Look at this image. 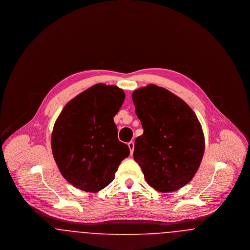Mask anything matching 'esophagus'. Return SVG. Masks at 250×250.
<instances>
[{
	"label": "esophagus",
	"instance_id": "esophagus-1",
	"mask_svg": "<svg viewBox=\"0 0 250 250\" xmlns=\"http://www.w3.org/2000/svg\"><path fill=\"white\" fill-rule=\"evenodd\" d=\"M127 145H128V147H129L131 155H133V152H134V143H133V142H130V143H128Z\"/></svg>",
	"mask_w": 250,
	"mask_h": 250
}]
</instances>
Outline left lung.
<instances>
[{
    "label": "left lung",
    "mask_w": 250,
    "mask_h": 250,
    "mask_svg": "<svg viewBox=\"0 0 250 250\" xmlns=\"http://www.w3.org/2000/svg\"><path fill=\"white\" fill-rule=\"evenodd\" d=\"M132 99L143 128L135 161L155 190H178L194 177L204 154L199 120L183 99L155 84L136 90Z\"/></svg>",
    "instance_id": "left-lung-1"
}]
</instances>
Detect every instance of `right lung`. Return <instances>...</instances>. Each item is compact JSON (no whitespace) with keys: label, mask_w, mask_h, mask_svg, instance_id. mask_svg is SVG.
Masks as SVG:
<instances>
[{"label":"right lung","mask_w":250,"mask_h":250,"mask_svg":"<svg viewBox=\"0 0 250 250\" xmlns=\"http://www.w3.org/2000/svg\"><path fill=\"white\" fill-rule=\"evenodd\" d=\"M125 97L115 85L95 84L60 113L51 134L52 154L62 175L75 188L93 193L103 189L129 155L113 121Z\"/></svg>","instance_id":"right-lung-1"}]
</instances>
